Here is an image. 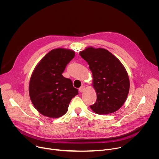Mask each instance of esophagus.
<instances>
[{
	"label": "esophagus",
	"instance_id": "1",
	"mask_svg": "<svg viewBox=\"0 0 159 159\" xmlns=\"http://www.w3.org/2000/svg\"><path fill=\"white\" fill-rule=\"evenodd\" d=\"M84 89H85V87L84 86H81L80 89H79V91L80 92H83L84 91Z\"/></svg>",
	"mask_w": 159,
	"mask_h": 159
}]
</instances>
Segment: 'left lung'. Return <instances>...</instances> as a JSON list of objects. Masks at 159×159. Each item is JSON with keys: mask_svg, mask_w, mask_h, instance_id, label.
<instances>
[{"mask_svg": "<svg viewBox=\"0 0 159 159\" xmlns=\"http://www.w3.org/2000/svg\"><path fill=\"white\" fill-rule=\"evenodd\" d=\"M92 72L97 101L90 106L99 115L112 113L123 106L130 88L127 72L120 61L104 48L88 47L80 52Z\"/></svg>", "mask_w": 159, "mask_h": 159, "instance_id": "8db88e82", "label": "left lung"}]
</instances>
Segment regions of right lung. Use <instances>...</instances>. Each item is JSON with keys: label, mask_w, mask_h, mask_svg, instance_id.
I'll use <instances>...</instances> for the list:
<instances>
[{"label": "right lung", "mask_w": 159, "mask_h": 159, "mask_svg": "<svg viewBox=\"0 0 159 159\" xmlns=\"http://www.w3.org/2000/svg\"><path fill=\"white\" fill-rule=\"evenodd\" d=\"M75 55V52L68 49H54L34 69L30 80L29 95L41 115L53 118L63 116L71 99L78 94L72 81L62 75Z\"/></svg>", "instance_id": "add662e5"}]
</instances>
